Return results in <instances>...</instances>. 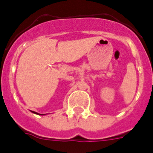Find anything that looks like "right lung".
<instances>
[{"instance_id":"right-lung-1","label":"right lung","mask_w":153,"mask_h":153,"mask_svg":"<svg viewBox=\"0 0 153 153\" xmlns=\"http://www.w3.org/2000/svg\"><path fill=\"white\" fill-rule=\"evenodd\" d=\"M33 113H34V114H37L36 112H34V111H33ZM40 115H41V114H40Z\"/></svg>"}]
</instances>
